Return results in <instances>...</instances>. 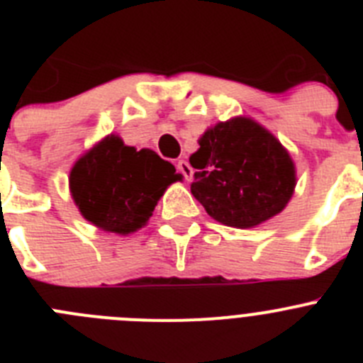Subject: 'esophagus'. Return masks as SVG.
<instances>
[{"label": "esophagus", "mask_w": 363, "mask_h": 363, "mask_svg": "<svg viewBox=\"0 0 363 363\" xmlns=\"http://www.w3.org/2000/svg\"><path fill=\"white\" fill-rule=\"evenodd\" d=\"M176 167H178L179 174L184 176V178L187 179V182L192 178V167L189 165L187 160H178V165H176Z\"/></svg>", "instance_id": "obj_1"}]
</instances>
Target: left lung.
Returning <instances> with one entry per match:
<instances>
[{
    "label": "left lung",
    "instance_id": "obj_1",
    "mask_svg": "<svg viewBox=\"0 0 363 363\" xmlns=\"http://www.w3.org/2000/svg\"><path fill=\"white\" fill-rule=\"evenodd\" d=\"M196 169L191 192L223 225L249 229L277 216L296 185L289 152L247 118L218 123L189 158Z\"/></svg>",
    "mask_w": 363,
    "mask_h": 363
}]
</instances>
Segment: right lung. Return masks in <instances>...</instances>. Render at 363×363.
I'll return each instance as SVG.
<instances>
[{
	"mask_svg": "<svg viewBox=\"0 0 363 363\" xmlns=\"http://www.w3.org/2000/svg\"><path fill=\"white\" fill-rule=\"evenodd\" d=\"M176 179L174 165L154 150H136L118 136H107L76 162L70 192L96 227L129 234L145 225L167 185Z\"/></svg>",
	"mask_w": 363,
	"mask_h": 363,
	"instance_id": "1",
	"label": "right lung"
}]
</instances>
